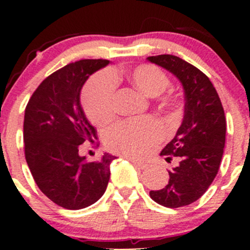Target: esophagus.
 <instances>
[{"label": "esophagus", "mask_w": 250, "mask_h": 250, "mask_svg": "<svg viewBox=\"0 0 250 250\" xmlns=\"http://www.w3.org/2000/svg\"><path fill=\"white\" fill-rule=\"evenodd\" d=\"M130 162L134 165V167H137L138 169H145L146 168V165L144 162H140V161H137V160H133V158H129Z\"/></svg>", "instance_id": "obj_1"}]
</instances>
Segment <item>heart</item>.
<instances>
[{"label":"heart","instance_id":"obj_1","mask_svg":"<svg viewBox=\"0 0 250 250\" xmlns=\"http://www.w3.org/2000/svg\"><path fill=\"white\" fill-rule=\"evenodd\" d=\"M125 76L140 92L148 97L162 94L170 81L162 69L152 64H140L125 72L100 71L93 75L85 83L81 95L83 110L94 125H104L115 116L116 81ZM179 100L167 98L162 107L170 113L179 110ZM165 130L152 117L130 118L117 123L106 130L105 146L110 151L129 157L140 158L150 153L162 140Z\"/></svg>","mask_w":250,"mask_h":250}]
</instances>
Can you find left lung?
Wrapping results in <instances>:
<instances>
[{
  "label": "left lung",
  "mask_w": 250,
  "mask_h": 250,
  "mask_svg": "<svg viewBox=\"0 0 250 250\" xmlns=\"http://www.w3.org/2000/svg\"><path fill=\"white\" fill-rule=\"evenodd\" d=\"M147 60L175 75L185 92L183 123L161 151L167 161L178 158L179 165L169 172L165 188L150 191L156 203L179 208L196 202L218 174L225 147V112L213 83L197 67L170 54L148 57Z\"/></svg>",
  "instance_id": "left-lung-1"
}]
</instances>
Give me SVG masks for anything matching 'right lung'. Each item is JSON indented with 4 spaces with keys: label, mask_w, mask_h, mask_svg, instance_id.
<instances>
[{
    "label": "right lung",
    "mask_w": 250,
    "mask_h": 250,
    "mask_svg": "<svg viewBox=\"0 0 250 250\" xmlns=\"http://www.w3.org/2000/svg\"><path fill=\"white\" fill-rule=\"evenodd\" d=\"M109 60L82 59L67 64L42 81L30 98L24 116L25 160L40 190L70 210L85 208L104 195L115 156L104 153L88 162L78 155L97 130L80 104L87 78Z\"/></svg>",
    "instance_id": "right-lung-1"
}]
</instances>
